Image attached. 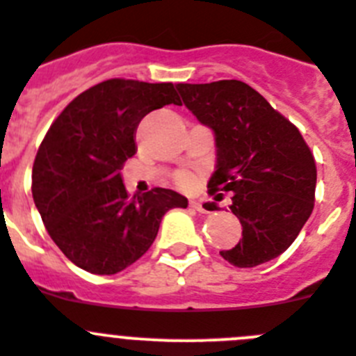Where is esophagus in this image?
Returning a JSON list of instances; mask_svg holds the SVG:
<instances>
[{"mask_svg": "<svg viewBox=\"0 0 356 356\" xmlns=\"http://www.w3.org/2000/svg\"><path fill=\"white\" fill-rule=\"evenodd\" d=\"M191 208H195L197 211L200 213H209V206L206 202H202V200H191Z\"/></svg>", "mask_w": 356, "mask_h": 356, "instance_id": "34e87169", "label": "esophagus"}]
</instances>
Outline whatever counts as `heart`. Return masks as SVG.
Wrapping results in <instances>:
<instances>
[{
    "instance_id": "heart-1",
    "label": "heart",
    "mask_w": 356,
    "mask_h": 356,
    "mask_svg": "<svg viewBox=\"0 0 356 356\" xmlns=\"http://www.w3.org/2000/svg\"><path fill=\"white\" fill-rule=\"evenodd\" d=\"M190 181H191V177L188 174H181L177 177V182L181 184V186H188V184H190Z\"/></svg>"
}]
</instances>
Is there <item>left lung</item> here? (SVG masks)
Returning a JSON list of instances; mask_svg holds the SVG:
<instances>
[{"instance_id":"8db88e82","label":"left lung","mask_w":356,"mask_h":356,"mask_svg":"<svg viewBox=\"0 0 356 356\" xmlns=\"http://www.w3.org/2000/svg\"><path fill=\"white\" fill-rule=\"evenodd\" d=\"M177 89L197 120L215 132L216 170L209 191H233L229 208L242 224L240 242L220 256L240 268L277 258L314 209L317 168L310 147L298 127L245 82Z\"/></svg>"}]
</instances>
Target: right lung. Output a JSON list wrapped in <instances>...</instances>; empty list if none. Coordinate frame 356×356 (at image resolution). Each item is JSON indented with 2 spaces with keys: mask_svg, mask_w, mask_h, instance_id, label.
I'll list each match as a JSON object with an SVG mask.
<instances>
[{
  "mask_svg": "<svg viewBox=\"0 0 356 356\" xmlns=\"http://www.w3.org/2000/svg\"><path fill=\"white\" fill-rule=\"evenodd\" d=\"M181 105L172 82L109 79L80 92L46 132L32 170V195L44 227L76 267L116 274L150 249L168 209L188 199L166 188L129 195L120 175L136 154L141 120Z\"/></svg>",
  "mask_w": 356,
  "mask_h": 356,
  "instance_id": "1",
  "label": "right lung"
}]
</instances>
